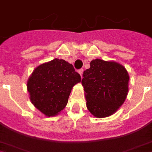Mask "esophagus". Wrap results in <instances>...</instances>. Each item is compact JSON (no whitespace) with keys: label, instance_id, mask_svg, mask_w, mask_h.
Masks as SVG:
<instances>
[{"label":"esophagus","instance_id":"esophagus-1","mask_svg":"<svg viewBox=\"0 0 152 152\" xmlns=\"http://www.w3.org/2000/svg\"><path fill=\"white\" fill-rule=\"evenodd\" d=\"M78 72H79V73H80V76H81V77H82V76H83V69H81L79 70Z\"/></svg>","mask_w":152,"mask_h":152}]
</instances>
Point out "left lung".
<instances>
[{
    "mask_svg": "<svg viewBox=\"0 0 152 152\" xmlns=\"http://www.w3.org/2000/svg\"><path fill=\"white\" fill-rule=\"evenodd\" d=\"M83 74L87 108L96 118L113 115L124 103L129 91V76L123 65L96 58Z\"/></svg>",
    "mask_w": 152,
    "mask_h": 152,
    "instance_id": "8db88e82",
    "label": "left lung"
}]
</instances>
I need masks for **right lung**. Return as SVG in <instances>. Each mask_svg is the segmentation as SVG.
Returning a JSON list of instances; mask_svg holds the SVG:
<instances>
[{
	"instance_id": "1",
	"label": "right lung",
	"mask_w": 152,
	"mask_h": 152,
	"mask_svg": "<svg viewBox=\"0 0 152 152\" xmlns=\"http://www.w3.org/2000/svg\"><path fill=\"white\" fill-rule=\"evenodd\" d=\"M81 81L72 64L55 58L36 68L27 81L32 104L46 116L63 110L74 85Z\"/></svg>"
}]
</instances>
